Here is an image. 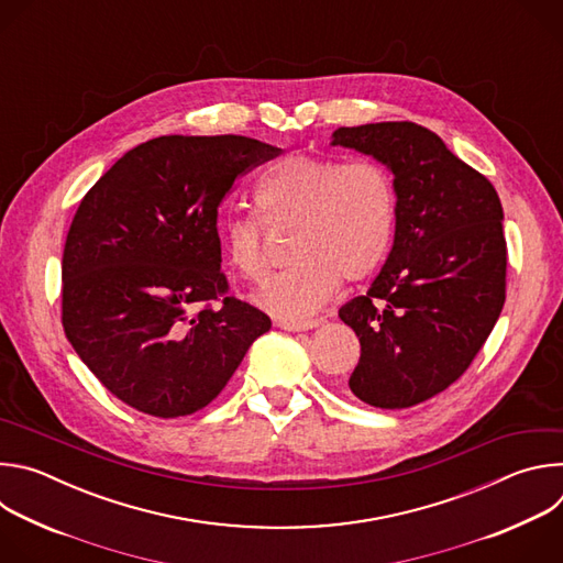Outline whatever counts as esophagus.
<instances>
[{
	"label": "esophagus",
	"instance_id": "34e87169",
	"mask_svg": "<svg viewBox=\"0 0 563 563\" xmlns=\"http://www.w3.org/2000/svg\"><path fill=\"white\" fill-rule=\"evenodd\" d=\"M276 325L285 332H307L318 328V320H278Z\"/></svg>",
	"mask_w": 563,
	"mask_h": 563
}]
</instances>
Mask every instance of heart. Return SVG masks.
Returning a JSON list of instances; mask_svg holds the SVG:
<instances>
[{
    "mask_svg": "<svg viewBox=\"0 0 563 563\" xmlns=\"http://www.w3.org/2000/svg\"><path fill=\"white\" fill-rule=\"evenodd\" d=\"M254 200L269 229H291V269L267 278L254 302L283 320H300L323 307L336 283L367 278L385 258L394 229V187L369 163L341 165L334 157L291 153L256 185ZM222 252L243 278L265 272L263 227L254 218L220 222Z\"/></svg>",
    "mask_w": 563,
    "mask_h": 563,
    "instance_id": "b5f03b06",
    "label": "heart"
}]
</instances>
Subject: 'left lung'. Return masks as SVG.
<instances>
[{
	"instance_id": "1",
	"label": "left lung",
	"mask_w": 563,
	"mask_h": 563,
	"mask_svg": "<svg viewBox=\"0 0 563 563\" xmlns=\"http://www.w3.org/2000/svg\"><path fill=\"white\" fill-rule=\"evenodd\" d=\"M332 146L391 174L394 243L365 296L339 309L361 341L350 389L380 410L450 387L490 336L506 300L504 209L488 178L415 122L341 126Z\"/></svg>"
}]
</instances>
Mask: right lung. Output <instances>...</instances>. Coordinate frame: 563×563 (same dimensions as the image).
I'll return each mask as SVG.
<instances>
[{"label":"right lung","instance_id":"right-lung-1","mask_svg":"<svg viewBox=\"0 0 563 563\" xmlns=\"http://www.w3.org/2000/svg\"><path fill=\"white\" fill-rule=\"evenodd\" d=\"M278 153L245 135H163L126 151L79 202L62 323L126 406L159 419L202 410L269 332L267 313L224 296L216 220L233 180Z\"/></svg>","mask_w":563,"mask_h":563}]
</instances>
